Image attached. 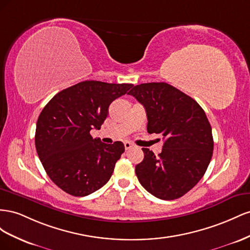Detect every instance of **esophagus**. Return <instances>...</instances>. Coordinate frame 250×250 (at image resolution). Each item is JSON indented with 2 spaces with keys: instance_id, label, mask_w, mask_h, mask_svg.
Listing matches in <instances>:
<instances>
[{
  "instance_id": "obj_1",
  "label": "esophagus",
  "mask_w": 250,
  "mask_h": 250,
  "mask_svg": "<svg viewBox=\"0 0 250 250\" xmlns=\"http://www.w3.org/2000/svg\"><path fill=\"white\" fill-rule=\"evenodd\" d=\"M132 147H133V145L131 144L130 141H125V148L126 149V151H127V149L132 148Z\"/></svg>"
}]
</instances>
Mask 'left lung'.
<instances>
[{"instance_id":"obj_1","label":"left lung","mask_w":250,"mask_h":250,"mask_svg":"<svg viewBox=\"0 0 250 250\" xmlns=\"http://www.w3.org/2000/svg\"><path fill=\"white\" fill-rule=\"evenodd\" d=\"M127 94L145 106L147 132L166 138L158 156L142 147L145 158L135 167L140 184L162 200L182 197L200 181L212 156L205 112L195 99L167 83H140Z\"/></svg>"}]
</instances>
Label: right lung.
I'll list each match as a JSON object with an SVG mask.
<instances>
[{"label":"right lung","mask_w":250,"mask_h":250,"mask_svg":"<svg viewBox=\"0 0 250 250\" xmlns=\"http://www.w3.org/2000/svg\"><path fill=\"white\" fill-rule=\"evenodd\" d=\"M132 87L84 81L59 92L41 112L35 130L39 158L50 179L67 194L88 196L110 180L125 146L104 144L90 131L101 129L109 105Z\"/></svg>","instance_id":"right-lung-1"}]
</instances>
